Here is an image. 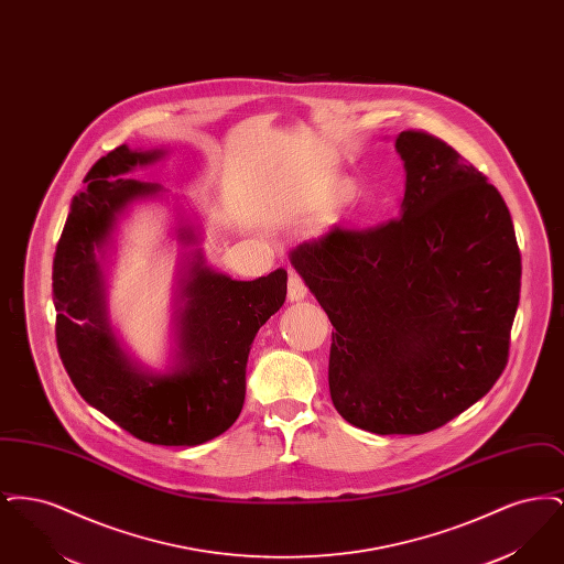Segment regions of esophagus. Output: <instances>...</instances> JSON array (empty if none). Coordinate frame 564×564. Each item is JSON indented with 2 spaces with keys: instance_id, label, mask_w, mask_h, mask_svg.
I'll return each instance as SVG.
<instances>
[{
  "instance_id": "1",
  "label": "esophagus",
  "mask_w": 564,
  "mask_h": 564,
  "mask_svg": "<svg viewBox=\"0 0 564 564\" xmlns=\"http://www.w3.org/2000/svg\"><path fill=\"white\" fill-rule=\"evenodd\" d=\"M306 295H308V288L304 285V281L295 272H290V283H288L290 302H302Z\"/></svg>"
}]
</instances>
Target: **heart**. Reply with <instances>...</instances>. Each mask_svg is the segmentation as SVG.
<instances>
[{
    "mask_svg": "<svg viewBox=\"0 0 564 564\" xmlns=\"http://www.w3.org/2000/svg\"><path fill=\"white\" fill-rule=\"evenodd\" d=\"M350 196H352V186L349 182H332L322 189L319 198H317V209L322 212H329V209H336L338 205L347 203Z\"/></svg>",
    "mask_w": 564,
    "mask_h": 564,
    "instance_id": "1",
    "label": "heart"
}]
</instances>
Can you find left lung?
<instances>
[{
  "mask_svg": "<svg viewBox=\"0 0 564 564\" xmlns=\"http://www.w3.org/2000/svg\"><path fill=\"white\" fill-rule=\"evenodd\" d=\"M400 219L334 228L290 262L336 332L329 395L345 421L419 435L482 400L508 364L520 251L506 200L448 143L402 131Z\"/></svg>",
  "mask_w": 564,
  "mask_h": 564,
  "instance_id": "8db88e82",
  "label": "left lung"
}]
</instances>
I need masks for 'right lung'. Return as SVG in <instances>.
<instances>
[{
	"mask_svg": "<svg viewBox=\"0 0 564 564\" xmlns=\"http://www.w3.org/2000/svg\"><path fill=\"white\" fill-rule=\"evenodd\" d=\"M164 150L120 145L88 171L67 215L53 264L56 347L82 398L137 440L198 446L230 430L245 402V368L258 329L283 306L288 272L237 281L207 267L198 226L182 224L184 256L173 311V350L164 372L139 366L109 323L106 260L134 203L162 186L124 177Z\"/></svg>",
	"mask_w": 564,
	"mask_h": 564,
	"instance_id": "add662e5",
	"label": "right lung"
}]
</instances>
